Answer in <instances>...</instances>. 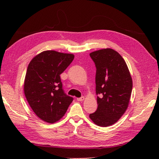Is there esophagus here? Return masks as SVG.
<instances>
[{
  "instance_id": "esophagus-1",
  "label": "esophagus",
  "mask_w": 159,
  "mask_h": 159,
  "mask_svg": "<svg viewBox=\"0 0 159 159\" xmlns=\"http://www.w3.org/2000/svg\"><path fill=\"white\" fill-rule=\"evenodd\" d=\"M84 99H85L84 97H80V98H77V100L79 101V102H82V101L84 100Z\"/></svg>"
}]
</instances>
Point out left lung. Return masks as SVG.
<instances>
[{"mask_svg":"<svg viewBox=\"0 0 159 159\" xmlns=\"http://www.w3.org/2000/svg\"><path fill=\"white\" fill-rule=\"evenodd\" d=\"M90 56L96 66L98 107L89 116L96 125L107 127L117 122L127 109L133 80L125 60L116 51L106 48Z\"/></svg>","mask_w":159,"mask_h":159,"instance_id":"left-lung-1","label":"left lung"}]
</instances>
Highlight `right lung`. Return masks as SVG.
Here are the masks:
<instances>
[{
    "label": "right lung",
    "instance_id": "1",
    "mask_svg": "<svg viewBox=\"0 0 159 159\" xmlns=\"http://www.w3.org/2000/svg\"><path fill=\"white\" fill-rule=\"evenodd\" d=\"M74 55L46 50L29 63L24 91L38 117L53 123L64 116L74 98L64 93L60 74L72 62Z\"/></svg>",
    "mask_w": 159,
    "mask_h": 159
}]
</instances>
